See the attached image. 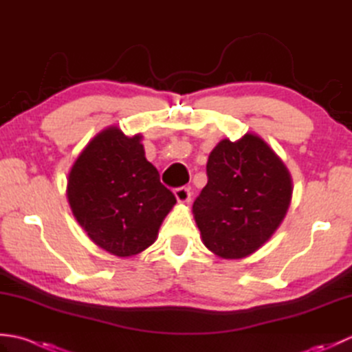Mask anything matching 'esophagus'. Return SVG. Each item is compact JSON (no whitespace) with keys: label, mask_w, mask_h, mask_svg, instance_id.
<instances>
[{"label":"esophagus","mask_w":352,"mask_h":352,"mask_svg":"<svg viewBox=\"0 0 352 352\" xmlns=\"http://www.w3.org/2000/svg\"><path fill=\"white\" fill-rule=\"evenodd\" d=\"M174 193H175V198L178 203H189L190 197H192L189 188H177L174 190Z\"/></svg>","instance_id":"1"}]
</instances>
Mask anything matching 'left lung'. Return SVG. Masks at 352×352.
I'll list each match as a JSON object with an SVG mask.
<instances>
[{
	"label": "left lung",
	"instance_id": "8db88e82",
	"mask_svg": "<svg viewBox=\"0 0 352 352\" xmlns=\"http://www.w3.org/2000/svg\"><path fill=\"white\" fill-rule=\"evenodd\" d=\"M207 177L192 207L204 245L222 258L251 256L287 213L292 178L286 164L263 139L246 133L213 148Z\"/></svg>",
	"mask_w": 352,
	"mask_h": 352
}]
</instances>
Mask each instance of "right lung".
<instances>
[{
    "label": "right lung",
    "mask_w": 352,
    "mask_h": 352,
    "mask_svg": "<svg viewBox=\"0 0 352 352\" xmlns=\"http://www.w3.org/2000/svg\"><path fill=\"white\" fill-rule=\"evenodd\" d=\"M142 136L109 126L89 142L68 175L71 210L100 248L131 257L153 245L177 199L146 160Z\"/></svg>",
    "instance_id": "right-lung-1"
}]
</instances>
